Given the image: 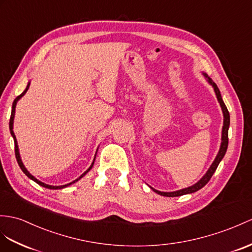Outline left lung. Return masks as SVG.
<instances>
[{
    "instance_id": "left-lung-1",
    "label": "left lung",
    "mask_w": 252,
    "mask_h": 252,
    "mask_svg": "<svg viewBox=\"0 0 252 252\" xmlns=\"http://www.w3.org/2000/svg\"><path fill=\"white\" fill-rule=\"evenodd\" d=\"M203 75L207 79V82L210 83L212 87L214 88L215 93H216V96H217V99H218V101L220 103V107H221V109H222V113H223V127H222V136H221V145H220V149H219L218 154H217L216 158H215V160L213 161L210 169L207 170V172L205 173V175L202 177V179L198 183H195L194 185L190 186L188 188H184V189H181V190H177V191H172V192L158 191V190L151 187L156 193L160 194V195H163V197H180V195H183V194H188V193L195 192V191H198L199 189H201L202 187H204L206 184L208 183V181L211 180V177L215 173V171H216L219 162L221 161V159L225 155L226 149H228V143H229L228 131H229V126H230V114H229L228 109H226V107L224 105V102H223L222 98H221V94H220V91H219L218 87L216 85V83L213 82V80L210 77H208L206 73H203Z\"/></svg>"
}]
</instances>
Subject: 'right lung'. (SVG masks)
Instances as JSON below:
<instances>
[{"mask_svg":"<svg viewBox=\"0 0 252 252\" xmlns=\"http://www.w3.org/2000/svg\"><path fill=\"white\" fill-rule=\"evenodd\" d=\"M29 87H30V82H29V84H28V87L26 88V90H24L23 92H22V94H20L19 96H18L16 99L14 100V102H13V109H11V114H10V120H9V130H10V134L11 136H13V138H14V142H15V154H16V159H17V161H18V164H19V167H20V169L23 171V173L26 174L29 179H31V180H33L35 183H37L38 185H40V186H42V187H45V188H48V189H62V188H65V187H67V186H69V185H71V184H73V183H76V182H78L80 179H81V177H83L85 174H87L89 171L93 168V164H94V161H95V158H96V155H95V157H94V160H93V162H92V164H91V167L85 171V172L79 177V179H77L76 181H73V182H71V183H69V184H66V185H62V186H52V185H48V184H45V183H42V182H40V181H38L37 179H36V177H34L32 174H31L29 171L26 169V167H24V164H23V162H22V160H21V158H20V154H19V147H18V143H17V139H16V136H15V133H14V130H13V128H14V118H15V110H16V105H17V101L20 99V98L27 93V91L29 90Z\"/></svg>","mask_w":252,"mask_h":252,"instance_id":"add662e5","label":"right lung"}]
</instances>
